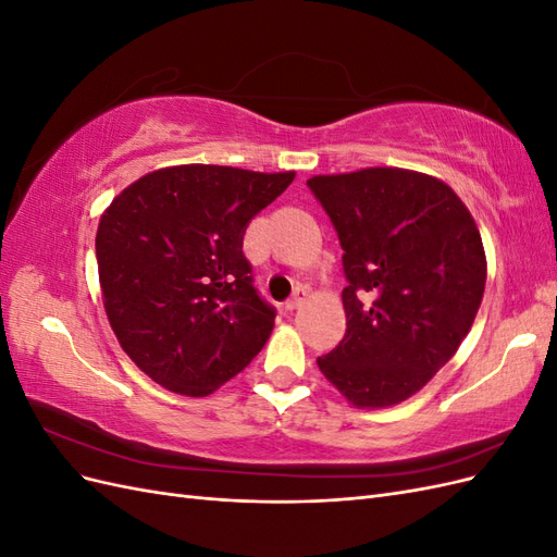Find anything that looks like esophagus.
Returning <instances> with one entry per match:
<instances>
[{
  "instance_id": "1",
  "label": "esophagus",
  "mask_w": 557,
  "mask_h": 557,
  "mask_svg": "<svg viewBox=\"0 0 557 557\" xmlns=\"http://www.w3.org/2000/svg\"><path fill=\"white\" fill-rule=\"evenodd\" d=\"M305 299H307V293L305 290H295V295L288 299V301H285V309H288V311H295V309H299L301 305H305Z\"/></svg>"
}]
</instances>
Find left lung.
Segmentation results:
<instances>
[{
    "label": "left lung",
    "mask_w": 557,
    "mask_h": 557,
    "mask_svg": "<svg viewBox=\"0 0 557 557\" xmlns=\"http://www.w3.org/2000/svg\"><path fill=\"white\" fill-rule=\"evenodd\" d=\"M344 248L346 334L323 376L356 409L423 391L479 313L487 262L474 215L442 178L367 166L307 181Z\"/></svg>",
    "instance_id": "left-lung-1"
}]
</instances>
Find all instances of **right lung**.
<instances>
[{
  "instance_id": "right-lung-1",
  "label": "right lung",
  "mask_w": 557,
  "mask_h": 557,
  "mask_svg": "<svg viewBox=\"0 0 557 557\" xmlns=\"http://www.w3.org/2000/svg\"><path fill=\"white\" fill-rule=\"evenodd\" d=\"M293 178L164 166L129 183L99 218L95 250L111 330L166 391L207 397L267 344L276 313L252 288L242 244L250 218Z\"/></svg>"
}]
</instances>
